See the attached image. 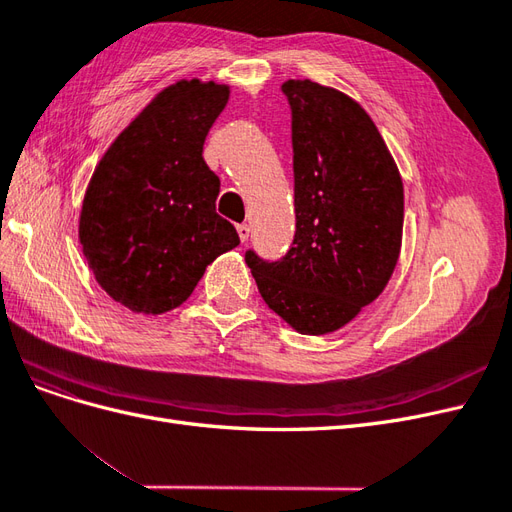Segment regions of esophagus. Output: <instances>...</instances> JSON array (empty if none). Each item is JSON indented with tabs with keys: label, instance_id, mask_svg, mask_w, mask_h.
Wrapping results in <instances>:
<instances>
[{
	"label": "esophagus",
	"instance_id": "34e87169",
	"mask_svg": "<svg viewBox=\"0 0 512 512\" xmlns=\"http://www.w3.org/2000/svg\"><path fill=\"white\" fill-rule=\"evenodd\" d=\"M237 232H239V239L245 243L247 239H250V226H247V224H239L237 226Z\"/></svg>",
	"mask_w": 512,
	"mask_h": 512
}]
</instances>
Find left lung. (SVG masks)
Masks as SVG:
<instances>
[{
	"label": "left lung",
	"mask_w": 512,
	"mask_h": 512,
	"mask_svg": "<svg viewBox=\"0 0 512 512\" xmlns=\"http://www.w3.org/2000/svg\"><path fill=\"white\" fill-rule=\"evenodd\" d=\"M294 230L277 260L245 254L260 297L303 335L342 329L389 284L404 230V183L365 108L333 87L286 81Z\"/></svg>",
	"instance_id": "obj_1"
}]
</instances>
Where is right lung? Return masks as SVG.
I'll return each instance as SVG.
<instances>
[{"label": "right lung", "instance_id": "add662e5", "mask_svg": "<svg viewBox=\"0 0 512 512\" xmlns=\"http://www.w3.org/2000/svg\"><path fill=\"white\" fill-rule=\"evenodd\" d=\"M228 85L177 81L106 149L89 179L79 239L108 297L158 316L194 292L207 265L239 245L215 213L220 177L203 158Z\"/></svg>", "mask_w": 512, "mask_h": 512}]
</instances>
